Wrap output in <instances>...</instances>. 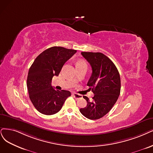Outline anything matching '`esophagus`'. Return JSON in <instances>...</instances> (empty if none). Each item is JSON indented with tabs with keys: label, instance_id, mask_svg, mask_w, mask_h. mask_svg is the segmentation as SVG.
Wrapping results in <instances>:
<instances>
[{
	"label": "esophagus",
	"instance_id": "34e87169",
	"mask_svg": "<svg viewBox=\"0 0 153 153\" xmlns=\"http://www.w3.org/2000/svg\"><path fill=\"white\" fill-rule=\"evenodd\" d=\"M72 95H73V97H74L76 99H77V100H78V99H81V98H82V97L81 95L79 94H77V93H73V94H72Z\"/></svg>",
	"mask_w": 153,
	"mask_h": 153
}]
</instances>
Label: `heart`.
Listing matches in <instances>:
<instances>
[{
    "mask_svg": "<svg viewBox=\"0 0 153 153\" xmlns=\"http://www.w3.org/2000/svg\"><path fill=\"white\" fill-rule=\"evenodd\" d=\"M82 66H87L86 62H84V60H79L77 62V67H82Z\"/></svg>",
    "mask_w": 153,
    "mask_h": 153,
    "instance_id": "obj_1",
    "label": "heart"
}]
</instances>
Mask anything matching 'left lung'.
<instances>
[{
  "instance_id": "1",
  "label": "left lung",
  "mask_w": 153,
  "mask_h": 153,
  "mask_svg": "<svg viewBox=\"0 0 153 153\" xmlns=\"http://www.w3.org/2000/svg\"><path fill=\"white\" fill-rule=\"evenodd\" d=\"M81 54L92 68L87 85L94 95L91 100L84 96L87 106L81 108L80 112L90 120H97L108 114L117 101L120 93V77L114 62L103 53Z\"/></svg>"
}]
</instances>
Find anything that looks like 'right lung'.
<instances>
[{
    "label": "right lung",
    "instance_id": "right-lung-1",
    "mask_svg": "<svg viewBox=\"0 0 153 153\" xmlns=\"http://www.w3.org/2000/svg\"><path fill=\"white\" fill-rule=\"evenodd\" d=\"M76 50L61 47L49 48L39 54L30 68L27 88L30 100L41 114L51 115L59 112L71 92L55 89L52 77L58 76L65 62L75 54Z\"/></svg>",
    "mask_w": 153,
    "mask_h": 153
}]
</instances>
